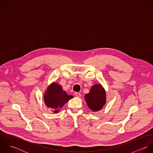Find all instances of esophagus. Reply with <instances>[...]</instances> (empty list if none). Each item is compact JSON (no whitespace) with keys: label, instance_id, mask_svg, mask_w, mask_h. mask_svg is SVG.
Here are the masks:
<instances>
[{"label":"esophagus","instance_id":"34e87169","mask_svg":"<svg viewBox=\"0 0 153 153\" xmlns=\"http://www.w3.org/2000/svg\"><path fill=\"white\" fill-rule=\"evenodd\" d=\"M75 95L76 97H81V94L79 92H75Z\"/></svg>","mask_w":153,"mask_h":153}]
</instances>
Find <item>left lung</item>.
<instances>
[{
	"label": "left lung",
	"instance_id": "1",
	"mask_svg": "<svg viewBox=\"0 0 153 153\" xmlns=\"http://www.w3.org/2000/svg\"><path fill=\"white\" fill-rule=\"evenodd\" d=\"M88 107L94 112L102 108L106 102V92L104 88L100 84L92 86L89 92L85 96Z\"/></svg>",
	"mask_w": 153,
	"mask_h": 153
}]
</instances>
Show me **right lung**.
<instances>
[{
	"label": "right lung",
	"instance_id": "right-lung-1",
	"mask_svg": "<svg viewBox=\"0 0 153 153\" xmlns=\"http://www.w3.org/2000/svg\"><path fill=\"white\" fill-rule=\"evenodd\" d=\"M72 98L73 96L68 95L61 85L52 83L48 88L44 95V101L48 108H52L53 112L56 113Z\"/></svg>",
	"mask_w": 153,
	"mask_h": 153
}]
</instances>
